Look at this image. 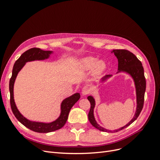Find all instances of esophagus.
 Segmentation results:
<instances>
[{
    "label": "esophagus",
    "mask_w": 160,
    "mask_h": 160,
    "mask_svg": "<svg viewBox=\"0 0 160 160\" xmlns=\"http://www.w3.org/2000/svg\"><path fill=\"white\" fill-rule=\"evenodd\" d=\"M89 92H90V89H89V87L85 86V87H84L83 89H82L81 93L83 95H87L89 93Z\"/></svg>",
    "instance_id": "obj_1"
}]
</instances>
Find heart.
Listing matches in <instances>:
<instances>
[{
  "mask_svg": "<svg viewBox=\"0 0 160 160\" xmlns=\"http://www.w3.org/2000/svg\"><path fill=\"white\" fill-rule=\"evenodd\" d=\"M79 65L83 71H90L93 69V72L96 75L102 74L107 69V63L103 60L98 61V59L94 57H86L80 59Z\"/></svg>",
  "mask_w": 160,
  "mask_h": 160,
  "instance_id": "b5f03b06",
  "label": "heart"
}]
</instances>
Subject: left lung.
I'll list each match as a JSON object with an SVG mask.
<instances>
[{"mask_svg": "<svg viewBox=\"0 0 160 160\" xmlns=\"http://www.w3.org/2000/svg\"><path fill=\"white\" fill-rule=\"evenodd\" d=\"M114 53L115 56L117 57L118 60V71L117 73L119 72H125L131 76L133 79L135 88V93H136V103L137 107L133 118L131 119L130 122L127 123L123 127L114 130H109L105 129L97 123L94 117V108L95 106V100L92 95L88 97V99L91 103V109L88 114V118L91 124L100 131L105 132H117L125 128L128 127L129 125L132 124L134 121L137 119L138 116L142 110L143 102H144V95L146 88V81L144 76V70L141 61H140L137 57L132 52L128 50L125 49H115L111 51ZM112 77V75H108L104 76L100 80L101 83H104L110 77Z\"/></svg>", "mask_w": 160, "mask_h": 160, "instance_id": "8db88e82", "label": "left lung"}]
</instances>
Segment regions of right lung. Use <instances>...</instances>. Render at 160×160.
<instances>
[{"label": "right lung", "instance_id": "add662e5", "mask_svg": "<svg viewBox=\"0 0 160 160\" xmlns=\"http://www.w3.org/2000/svg\"><path fill=\"white\" fill-rule=\"evenodd\" d=\"M52 52V51H43L39 48H32V49L23 52L16 61L13 66L12 77L9 81V91H10L11 96L10 102L13 114L18 120V122H21L23 125H25V127L33 132L38 133L52 132L63 127L68 119V115L71 109L81 97L79 93H76L63 99L61 104V113L59 117L50 123L32 122V121L28 120L24 117L17 109L14 99V84L18 72L22 69L26 62L47 59H49Z\"/></svg>", "mask_w": 160, "mask_h": 160}]
</instances>
